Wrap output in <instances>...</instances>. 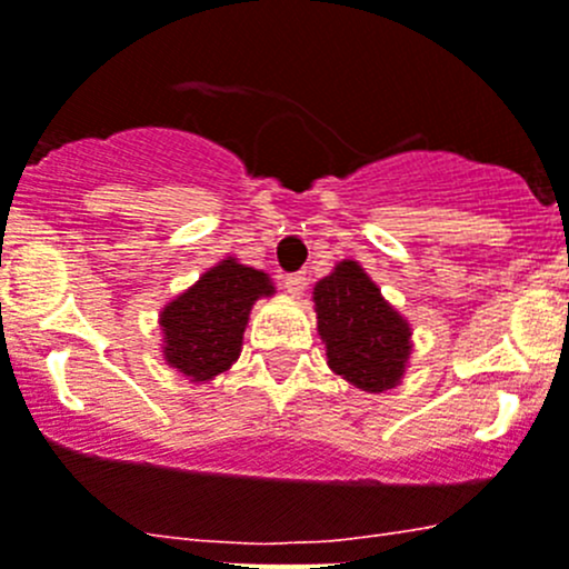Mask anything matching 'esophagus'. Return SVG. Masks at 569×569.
<instances>
[{"mask_svg":"<svg viewBox=\"0 0 569 569\" xmlns=\"http://www.w3.org/2000/svg\"><path fill=\"white\" fill-rule=\"evenodd\" d=\"M306 272H295V274H286L283 278V286L289 295H302V289H306Z\"/></svg>","mask_w":569,"mask_h":569,"instance_id":"34e87169","label":"esophagus"}]
</instances>
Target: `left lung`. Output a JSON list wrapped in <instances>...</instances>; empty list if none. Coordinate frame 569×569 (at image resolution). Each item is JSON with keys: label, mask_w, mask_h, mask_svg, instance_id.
I'll return each mask as SVG.
<instances>
[{"label": "left lung", "mask_w": 569, "mask_h": 569, "mask_svg": "<svg viewBox=\"0 0 569 569\" xmlns=\"http://www.w3.org/2000/svg\"><path fill=\"white\" fill-rule=\"evenodd\" d=\"M313 302L336 375L363 391H386L400 383L411 352V328L356 261H341L319 280Z\"/></svg>", "instance_id": "1"}]
</instances>
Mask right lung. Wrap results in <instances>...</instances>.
<instances>
[{"mask_svg": "<svg viewBox=\"0 0 569 569\" xmlns=\"http://www.w3.org/2000/svg\"><path fill=\"white\" fill-rule=\"evenodd\" d=\"M272 291L267 274L236 263V258L213 267L163 308L167 361L191 380H211L230 369L241 352L252 302Z\"/></svg>", "mask_w": 569, "mask_h": 569, "instance_id": "add662e5", "label": "right lung"}]
</instances>
